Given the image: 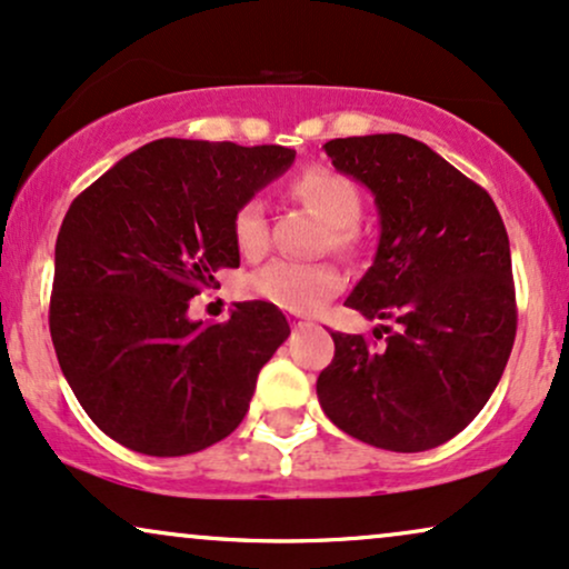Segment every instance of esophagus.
<instances>
[{
  "label": "esophagus",
  "mask_w": 569,
  "mask_h": 569,
  "mask_svg": "<svg viewBox=\"0 0 569 569\" xmlns=\"http://www.w3.org/2000/svg\"><path fill=\"white\" fill-rule=\"evenodd\" d=\"M290 325H292V327H296V329H300V327H308V321H303V319H292V321H290Z\"/></svg>",
  "instance_id": "esophagus-1"
}]
</instances>
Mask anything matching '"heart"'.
Segmentation results:
<instances>
[{
  "label": "heart",
  "instance_id": "obj_1",
  "mask_svg": "<svg viewBox=\"0 0 569 569\" xmlns=\"http://www.w3.org/2000/svg\"><path fill=\"white\" fill-rule=\"evenodd\" d=\"M292 194L311 208L327 223L329 248L350 256L359 250L361 234L356 221L361 216V192L348 177L329 168H308L292 181ZM237 250L256 261L269 250V221L261 200L242 202L231 221ZM250 292L266 303L290 313H313L335 298L342 287V277L329 263L271 261L250 277Z\"/></svg>",
  "mask_w": 569,
  "mask_h": 569
}]
</instances>
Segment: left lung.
Listing matches in <instances>:
<instances>
[{
  "label": "left lung",
  "instance_id": "8db88e82",
  "mask_svg": "<svg viewBox=\"0 0 569 569\" xmlns=\"http://www.w3.org/2000/svg\"><path fill=\"white\" fill-rule=\"evenodd\" d=\"M332 166L375 194L380 244L346 306L388 319L371 346L332 332L317 380L342 432L385 451L435 448L478 417L517 335L509 237L490 194L403 134L332 139Z\"/></svg>",
  "mask_w": 569,
  "mask_h": 569
}]
</instances>
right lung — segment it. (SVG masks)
<instances>
[{
  "label": "right lung",
  "instance_id": "right-lung-1",
  "mask_svg": "<svg viewBox=\"0 0 569 569\" xmlns=\"http://www.w3.org/2000/svg\"><path fill=\"white\" fill-rule=\"evenodd\" d=\"M292 160L279 144L158 139L70 202L49 332L73 396L121 446L194 453L248 413L258 371L290 335L284 313L244 300L206 325L187 308L216 271L240 266L234 213Z\"/></svg>",
  "mask_w": 569,
  "mask_h": 569
}]
</instances>
